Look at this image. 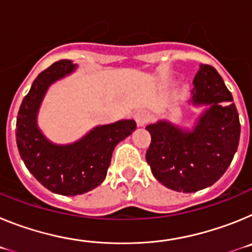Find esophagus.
Listing matches in <instances>:
<instances>
[{
  "label": "esophagus",
  "mask_w": 252,
  "mask_h": 252,
  "mask_svg": "<svg viewBox=\"0 0 252 252\" xmlns=\"http://www.w3.org/2000/svg\"><path fill=\"white\" fill-rule=\"evenodd\" d=\"M149 120H150V116H149V113L146 112V111H137V112L135 113V121L137 122L139 126L146 125L149 122Z\"/></svg>",
  "instance_id": "obj_1"
}]
</instances>
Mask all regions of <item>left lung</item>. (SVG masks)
Segmentation results:
<instances>
[{
	"mask_svg": "<svg viewBox=\"0 0 252 252\" xmlns=\"http://www.w3.org/2000/svg\"><path fill=\"white\" fill-rule=\"evenodd\" d=\"M192 103L209 104L193 131L165 121L149 125L146 161L166 188L192 193L212 186L227 170L240 140L239 112L232 94L212 65H201L193 79Z\"/></svg>",
	"mask_w": 252,
	"mask_h": 252,
	"instance_id": "left-lung-1",
	"label": "left lung"
}]
</instances>
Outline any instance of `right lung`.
<instances>
[{
  "label": "right lung",
  "instance_id": "add662e5",
  "mask_svg": "<svg viewBox=\"0 0 252 252\" xmlns=\"http://www.w3.org/2000/svg\"><path fill=\"white\" fill-rule=\"evenodd\" d=\"M70 60H59L40 73L22 99L16 121L20 157L39 183L50 192L77 195L92 190L104 180L115 146L136 128L133 120L93 128L72 145H54L44 137L36 115L51 83L74 70Z\"/></svg>",
  "mask_w": 252,
  "mask_h": 252
}]
</instances>
